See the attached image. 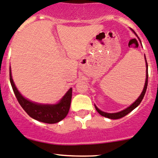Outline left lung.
<instances>
[{"label":"left lung","instance_id":"obj_1","mask_svg":"<svg viewBox=\"0 0 158 158\" xmlns=\"http://www.w3.org/2000/svg\"><path fill=\"white\" fill-rule=\"evenodd\" d=\"M133 32H134V31H133ZM134 33L136 35H137V34H136L135 32H134ZM137 36H138V35H137ZM144 59H145V62H146V80H145V84H144V89H143L142 92H141V95L139 96V98H138L137 100H136V101L135 102V103H133L131 106H128V108H126V110H123V111H121V112H118V113H105V112H103V111H101V110H99V109L97 107V106H95L96 110H97V111L98 112V113H100V115H103V116H104V117H106V118H111V119H118V118H123V117H124L125 115H126L127 114H128V113H129L130 112L132 111V110H134V109H135L136 107H137L138 106H139V104L141 103V100H143V98H144V94H145L146 90H147L148 80V63H147V61H146L145 55H144Z\"/></svg>","mask_w":158,"mask_h":158}]
</instances>
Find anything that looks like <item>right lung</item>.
<instances>
[{
    "label": "right lung",
    "mask_w": 158,
    "mask_h": 158,
    "mask_svg": "<svg viewBox=\"0 0 158 158\" xmlns=\"http://www.w3.org/2000/svg\"><path fill=\"white\" fill-rule=\"evenodd\" d=\"M10 81L12 86L14 94L22 108L32 118L42 123L53 124L62 120L68 115L71 106L72 88H70L65 95L62 97L59 103L53 105L40 104L31 102L21 95L14 84L10 69Z\"/></svg>",
    "instance_id": "1"
}]
</instances>
